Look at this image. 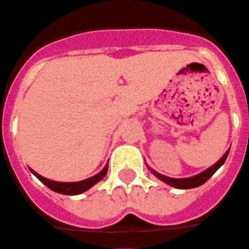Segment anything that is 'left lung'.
Here are the masks:
<instances>
[{
    "label": "left lung",
    "instance_id": "left-lung-1",
    "mask_svg": "<svg viewBox=\"0 0 249 249\" xmlns=\"http://www.w3.org/2000/svg\"><path fill=\"white\" fill-rule=\"evenodd\" d=\"M229 154V150L227 151L226 154L223 155V157L220 159L219 161H216L214 165H212L210 167H208L207 170H204L203 173L197 174L195 176H191V178H184V179H174V178H169V176H165V175H161V174L156 173L155 170L150 169V171L156 176L157 179H160L161 181H163L165 184L167 185L173 186V188L176 189H191V188H197V186L203 185L204 182H207L208 180L214 175L216 170L219 169L222 166L224 161L227 160V157H228Z\"/></svg>",
    "mask_w": 249,
    "mask_h": 249
}]
</instances>
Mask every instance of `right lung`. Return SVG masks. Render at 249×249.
<instances>
[{
    "instance_id": "1",
    "label": "right lung",
    "mask_w": 249,
    "mask_h": 249,
    "mask_svg": "<svg viewBox=\"0 0 249 249\" xmlns=\"http://www.w3.org/2000/svg\"><path fill=\"white\" fill-rule=\"evenodd\" d=\"M108 170V163L104 166V169L102 171H99L97 175L92 176V178H89V179L82 180V181H76V182H60V181H54V180H49L44 176L39 175L37 173H35L34 170L30 169V171L34 174V175L40 180V181L44 184V185L48 186L49 189H52L53 191L55 193H59V194H64V195H78L82 194L84 191H87L88 189L92 188L93 185H95L97 182L101 181L103 179L106 174H107Z\"/></svg>"
}]
</instances>
